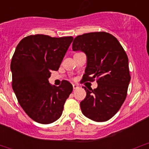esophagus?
<instances>
[{"label":"esophagus","mask_w":149,"mask_h":149,"mask_svg":"<svg viewBox=\"0 0 149 149\" xmlns=\"http://www.w3.org/2000/svg\"><path fill=\"white\" fill-rule=\"evenodd\" d=\"M73 89H77L78 88H79V86L77 85V84H73Z\"/></svg>","instance_id":"1"}]
</instances>
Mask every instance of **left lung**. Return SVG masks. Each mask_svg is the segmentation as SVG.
<instances>
[{
  "label": "left lung",
  "instance_id": "8db88e82",
  "mask_svg": "<svg viewBox=\"0 0 149 149\" xmlns=\"http://www.w3.org/2000/svg\"><path fill=\"white\" fill-rule=\"evenodd\" d=\"M73 51L86 55L83 82L97 79V88L84 87L86 96L80 106L86 118L96 122L112 118L121 107L130 81L128 58L118 40L104 31L91 32L76 37Z\"/></svg>",
  "mask_w": 149,
  "mask_h": 149
}]
</instances>
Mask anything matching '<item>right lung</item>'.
Masks as SVG:
<instances>
[{"mask_svg": "<svg viewBox=\"0 0 149 149\" xmlns=\"http://www.w3.org/2000/svg\"><path fill=\"white\" fill-rule=\"evenodd\" d=\"M73 40L36 34L22 39L16 47L10 63L12 88L22 109L37 123L49 124L59 119L73 91L68 81L59 86L48 81L51 70L60 68Z\"/></svg>", "mask_w": 149, "mask_h": 149, "instance_id": "obj_1", "label": "right lung"}]
</instances>
